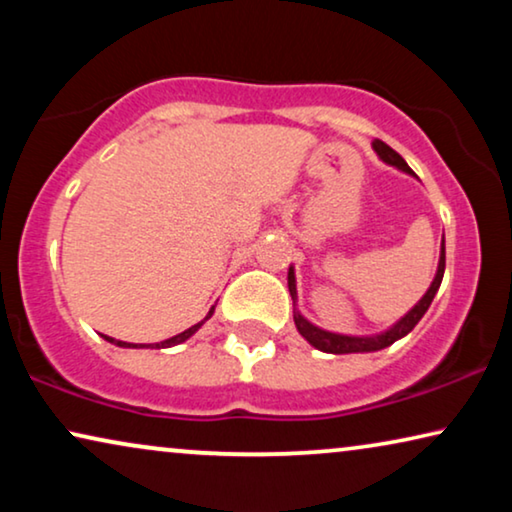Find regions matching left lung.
<instances>
[{
	"instance_id": "left-lung-1",
	"label": "left lung",
	"mask_w": 512,
	"mask_h": 512,
	"mask_svg": "<svg viewBox=\"0 0 512 512\" xmlns=\"http://www.w3.org/2000/svg\"><path fill=\"white\" fill-rule=\"evenodd\" d=\"M373 151L377 153V156H380L382 163H387L391 167H396V170H401L405 174H412V177H415V172L410 170V165L405 163V160L398 156V153L391 149V146L384 144L382 139H375ZM443 275H445V235H443V242H440V258H438L436 277H433V282H431L429 289H426L424 296L419 298V303L412 307L408 314H403V317L398 319L394 326L387 328V331L375 333V335H345V333L324 331V328L314 326L312 321H307L303 314H300V310H298V291H296V272H293V265H291V268H289V293L293 298V321H296L298 333L303 335V338L310 342L314 349H319V352H326V354L380 352V349L394 345L396 340L405 338V335H408L412 328L419 324V319H422L426 310H429L433 296H436L438 289H440Z\"/></svg>"
}]
</instances>
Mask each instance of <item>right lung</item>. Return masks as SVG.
Masks as SVG:
<instances>
[{"instance_id":"add662e5","label":"right lung","mask_w":512,"mask_h":512,"mask_svg":"<svg viewBox=\"0 0 512 512\" xmlns=\"http://www.w3.org/2000/svg\"><path fill=\"white\" fill-rule=\"evenodd\" d=\"M214 307L216 305H212V310H209L207 312V317L205 319H202V321H198V324H195V326H191V328H186V331L184 333H179V335H174V338H167V340H163V342H156V345H132V342H123V340H114V338H109V335H102V338L104 340H107V342H111V345H116V347H151V349H165V347H174V345H181V342H186L188 338H191V335L195 333V331H198V328L202 326V324H205V321L209 319V317H212V314H214Z\"/></svg>"}]
</instances>
